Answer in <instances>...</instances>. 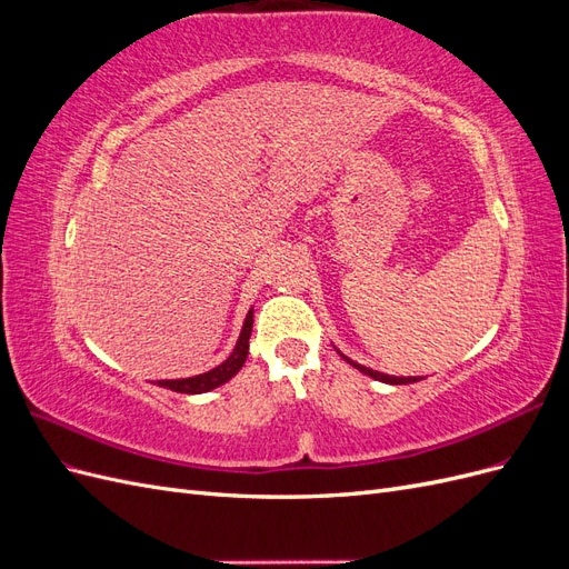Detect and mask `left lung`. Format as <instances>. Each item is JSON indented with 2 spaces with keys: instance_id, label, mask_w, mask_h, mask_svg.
Returning <instances> with one entry per match:
<instances>
[{
  "instance_id": "8db88e82",
  "label": "left lung",
  "mask_w": 569,
  "mask_h": 569,
  "mask_svg": "<svg viewBox=\"0 0 569 569\" xmlns=\"http://www.w3.org/2000/svg\"><path fill=\"white\" fill-rule=\"evenodd\" d=\"M343 360H347L349 366H353L356 370H360L363 375H370L372 380H380V382H387V385H410V382H418V377H391V375H385V372H377V370H370V368H366V366H358L356 360H351V358H347L343 353H339Z\"/></svg>"
}]
</instances>
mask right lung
<instances>
[{
	"mask_svg": "<svg viewBox=\"0 0 569 569\" xmlns=\"http://www.w3.org/2000/svg\"><path fill=\"white\" fill-rule=\"evenodd\" d=\"M251 327H253V311L247 313L244 327H242V335L237 339V347L230 353L228 360H222V363L209 372L197 375V377H187V380H159V387L166 389H173L180 393H203V391H211L220 385H226L228 380L242 370L244 360L249 356V337H251Z\"/></svg>",
	"mask_w": 569,
	"mask_h": 569,
	"instance_id": "right-lung-1",
	"label": "right lung"
}]
</instances>
